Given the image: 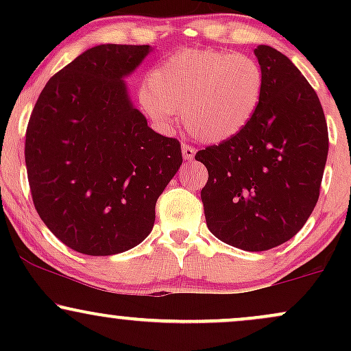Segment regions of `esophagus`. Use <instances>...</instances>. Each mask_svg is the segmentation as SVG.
Masks as SVG:
<instances>
[{"mask_svg": "<svg viewBox=\"0 0 351 351\" xmlns=\"http://www.w3.org/2000/svg\"><path fill=\"white\" fill-rule=\"evenodd\" d=\"M181 153H183L184 160H193V158H195V155H196L195 148L189 147V145H184V143H183V147H181Z\"/></svg>", "mask_w": 351, "mask_h": 351, "instance_id": "obj_1", "label": "esophagus"}]
</instances>
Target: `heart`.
I'll list each match as a JSON object with an SVG mask.
<instances>
[{
  "label": "heart",
  "instance_id": "b5f03b06",
  "mask_svg": "<svg viewBox=\"0 0 351 351\" xmlns=\"http://www.w3.org/2000/svg\"><path fill=\"white\" fill-rule=\"evenodd\" d=\"M263 95V67L251 56L183 51L148 74L140 106L163 130L175 125L176 112H181L191 136L204 143H223L251 125Z\"/></svg>",
  "mask_w": 351,
  "mask_h": 351
}]
</instances>
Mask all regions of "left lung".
<instances>
[{"label": "left lung", "instance_id": "1", "mask_svg": "<svg viewBox=\"0 0 351 351\" xmlns=\"http://www.w3.org/2000/svg\"><path fill=\"white\" fill-rule=\"evenodd\" d=\"M264 95L251 125L195 158L208 168L201 189L209 231L243 251L284 244L315 208L328 155V130L315 90L287 56L254 49Z\"/></svg>", "mask_w": 351, "mask_h": 351}]
</instances>
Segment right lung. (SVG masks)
<instances>
[{
  "label": "right lung",
  "instance_id": "1",
  "mask_svg": "<svg viewBox=\"0 0 351 351\" xmlns=\"http://www.w3.org/2000/svg\"><path fill=\"white\" fill-rule=\"evenodd\" d=\"M153 49L100 44L52 75L26 130L36 211L67 247L112 256L138 245L155 204L178 171L180 142L156 134L125 77Z\"/></svg>",
  "mask_w": 351,
  "mask_h": 351
}]
</instances>
